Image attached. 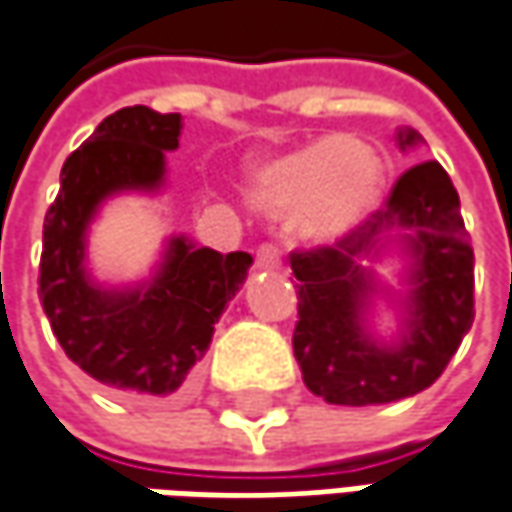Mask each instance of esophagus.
I'll return each instance as SVG.
<instances>
[{"label":"esophagus","instance_id":"1","mask_svg":"<svg viewBox=\"0 0 512 512\" xmlns=\"http://www.w3.org/2000/svg\"><path fill=\"white\" fill-rule=\"evenodd\" d=\"M255 266L257 269H263V272H275V269H281V252H278V246L263 243V246L257 249Z\"/></svg>","mask_w":512,"mask_h":512}]
</instances>
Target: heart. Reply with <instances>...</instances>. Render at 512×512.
Instances as JSON below:
<instances>
[{"label": "heart", "instance_id": "obj_1", "mask_svg": "<svg viewBox=\"0 0 512 512\" xmlns=\"http://www.w3.org/2000/svg\"><path fill=\"white\" fill-rule=\"evenodd\" d=\"M246 194L272 217L289 214L304 240L339 243L376 214L385 194V165L362 138H316L257 162Z\"/></svg>", "mask_w": 512, "mask_h": 512}]
</instances>
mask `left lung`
Here are the masks:
<instances>
[{
  "mask_svg": "<svg viewBox=\"0 0 512 512\" xmlns=\"http://www.w3.org/2000/svg\"><path fill=\"white\" fill-rule=\"evenodd\" d=\"M420 144L417 130H397L403 153ZM388 254L404 257L403 290L375 278L373 263ZM472 263L449 173L437 162L408 167L356 234L289 255L298 278L292 350L304 385L330 406H382L426 391L472 327ZM379 300L401 310L388 340L373 330Z\"/></svg>",
  "mask_w": 512,
  "mask_h": 512,
  "instance_id": "1",
  "label": "left lung"
}]
</instances>
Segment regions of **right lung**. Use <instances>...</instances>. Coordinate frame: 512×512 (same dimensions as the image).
<instances>
[{"label":"right lung","mask_w":512,"mask_h":512,"mask_svg":"<svg viewBox=\"0 0 512 512\" xmlns=\"http://www.w3.org/2000/svg\"><path fill=\"white\" fill-rule=\"evenodd\" d=\"M179 136V112H112L66 159L43 226L40 301L51 330L80 371L124 394L179 391L252 266L249 252L220 255L173 234L147 281L106 286L92 278L86 246L101 205L118 194H159L165 153Z\"/></svg>","instance_id":"add662e5"}]
</instances>
